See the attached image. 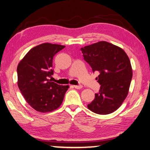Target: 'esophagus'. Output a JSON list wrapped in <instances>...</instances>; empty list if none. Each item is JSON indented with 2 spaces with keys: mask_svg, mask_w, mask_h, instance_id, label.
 <instances>
[{
  "mask_svg": "<svg viewBox=\"0 0 150 150\" xmlns=\"http://www.w3.org/2000/svg\"><path fill=\"white\" fill-rule=\"evenodd\" d=\"M74 88H76V89H80V88H82V85H74Z\"/></svg>",
  "mask_w": 150,
  "mask_h": 150,
  "instance_id": "1",
  "label": "esophagus"
}]
</instances>
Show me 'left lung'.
<instances>
[{"label":"left lung","mask_w":150,"mask_h":150,"mask_svg":"<svg viewBox=\"0 0 150 150\" xmlns=\"http://www.w3.org/2000/svg\"><path fill=\"white\" fill-rule=\"evenodd\" d=\"M84 59L100 85L95 98L88 108L99 115L112 113L121 105L128 94L133 76L131 62L121 48L107 41H100L82 47Z\"/></svg>","instance_id":"8db88e82"}]
</instances>
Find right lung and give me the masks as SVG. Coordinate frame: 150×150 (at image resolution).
Instances as JSON below:
<instances>
[{
	"instance_id": "add662e5",
	"label": "right lung",
	"mask_w": 150,
	"mask_h": 150,
	"mask_svg": "<svg viewBox=\"0 0 150 150\" xmlns=\"http://www.w3.org/2000/svg\"><path fill=\"white\" fill-rule=\"evenodd\" d=\"M64 45L42 43L30 50L17 66L18 86L27 103L37 111L51 112L63 102L68 86L52 82L53 59Z\"/></svg>"
}]
</instances>
